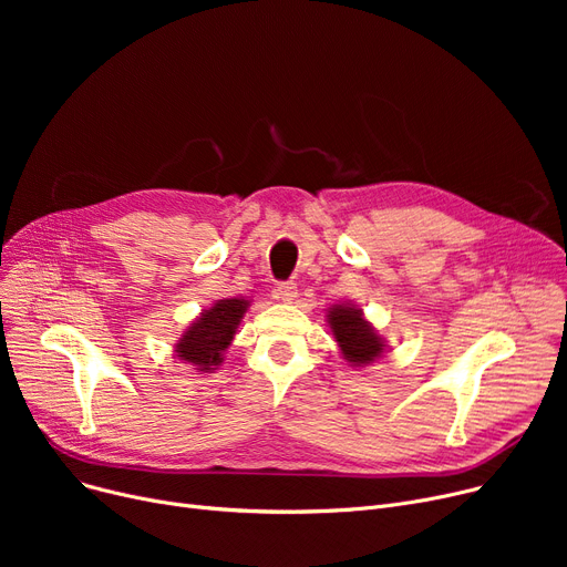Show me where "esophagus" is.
I'll use <instances>...</instances> for the list:
<instances>
[{
	"instance_id": "34e87169",
	"label": "esophagus",
	"mask_w": 567,
	"mask_h": 567,
	"mask_svg": "<svg viewBox=\"0 0 567 567\" xmlns=\"http://www.w3.org/2000/svg\"><path fill=\"white\" fill-rule=\"evenodd\" d=\"M296 293H299V289H296L293 282H278V287L274 289V296L278 301H287L291 303L296 299Z\"/></svg>"
}]
</instances>
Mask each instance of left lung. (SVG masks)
Wrapping results in <instances>:
<instances>
[{
    "label": "left lung",
    "mask_w": 567,
    "mask_h": 567,
    "mask_svg": "<svg viewBox=\"0 0 567 567\" xmlns=\"http://www.w3.org/2000/svg\"><path fill=\"white\" fill-rule=\"evenodd\" d=\"M336 342L340 344L344 359L353 365H368L383 351L381 338L372 326L361 317V310L351 306H333L329 315Z\"/></svg>",
    "instance_id": "obj_1"
}]
</instances>
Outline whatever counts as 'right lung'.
Returning <instances> with one entry per match:
<instances>
[{"instance_id":"add662e5","label":"right lung","mask_w":567,"mask_h":567,"mask_svg":"<svg viewBox=\"0 0 567 567\" xmlns=\"http://www.w3.org/2000/svg\"><path fill=\"white\" fill-rule=\"evenodd\" d=\"M248 301L225 299L214 308L202 312V317L184 333L176 344V355L195 365L199 372L216 370L223 363V351L231 344L236 326L241 321Z\"/></svg>"}]
</instances>
